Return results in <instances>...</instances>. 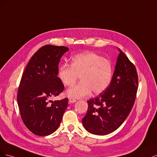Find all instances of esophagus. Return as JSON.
Wrapping results in <instances>:
<instances>
[{"instance_id": "obj_1", "label": "esophagus", "mask_w": 157, "mask_h": 157, "mask_svg": "<svg viewBox=\"0 0 157 157\" xmlns=\"http://www.w3.org/2000/svg\"><path fill=\"white\" fill-rule=\"evenodd\" d=\"M76 102V100L74 99V98H69V100H68V102L69 104H71V103H74Z\"/></svg>"}]
</instances>
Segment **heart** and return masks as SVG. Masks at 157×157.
Listing matches in <instances>:
<instances>
[{"instance_id": "heart-1", "label": "heart", "mask_w": 157, "mask_h": 157, "mask_svg": "<svg viewBox=\"0 0 157 157\" xmlns=\"http://www.w3.org/2000/svg\"><path fill=\"white\" fill-rule=\"evenodd\" d=\"M113 75V67L109 60L92 52L79 53L72 58L71 64L59 67L58 77L66 86L74 85L78 77L81 82L66 91L72 98L87 97L91 91L100 94L107 89Z\"/></svg>"}]
</instances>
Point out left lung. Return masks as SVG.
<instances>
[{
  "mask_svg": "<svg viewBox=\"0 0 157 157\" xmlns=\"http://www.w3.org/2000/svg\"><path fill=\"white\" fill-rule=\"evenodd\" d=\"M113 78L109 87L87 101L88 109L82 123L95 135L113 132L123 123L134 105L138 87L134 64L119 49Z\"/></svg>",
  "mask_w": 157,
  "mask_h": 157,
  "instance_id": "8db88e82",
  "label": "left lung"
}]
</instances>
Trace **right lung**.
Masks as SVG:
<instances>
[{
	"label": "right lung",
	"instance_id": "obj_1",
	"mask_svg": "<svg viewBox=\"0 0 157 157\" xmlns=\"http://www.w3.org/2000/svg\"><path fill=\"white\" fill-rule=\"evenodd\" d=\"M64 46L46 45L34 54L19 85L17 100L25 125L33 134L48 136L59 126L68 99L52 101L64 90L57 77L59 63L68 51Z\"/></svg>",
	"mask_w": 157,
	"mask_h": 157
}]
</instances>
